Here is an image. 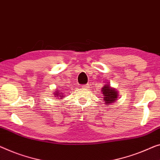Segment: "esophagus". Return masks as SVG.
Wrapping results in <instances>:
<instances>
[{
    "mask_svg": "<svg viewBox=\"0 0 160 160\" xmlns=\"http://www.w3.org/2000/svg\"><path fill=\"white\" fill-rule=\"evenodd\" d=\"M81 88H82V89H88L89 88V85H88V84L87 85H83L81 86Z\"/></svg>",
    "mask_w": 160,
    "mask_h": 160,
    "instance_id": "34e87169",
    "label": "esophagus"
}]
</instances>
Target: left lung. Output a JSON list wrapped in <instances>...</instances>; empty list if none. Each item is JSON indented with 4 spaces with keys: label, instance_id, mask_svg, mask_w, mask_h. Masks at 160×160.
Here are the masks:
<instances>
[{
    "label": "left lung",
    "instance_id": "left-lung-1",
    "mask_svg": "<svg viewBox=\"0 0 160 160\" xmlns=\"http://www.w3.org/2000/svg\"><path fill=\"white\" fill-rule=\"evenodd\" d=\"M101 91L103 95L104 103L106 105L113 103L117 100L118 96V91H116L115 88H112L109 84L105 85L102 88Z\"/></svg>",
    "mask_w": 160,
    "mask_h": 160
}]
</instances>
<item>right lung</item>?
I'll return each mask as SVG.
<instances>
[{
	"mask_svg": "<svg viewBox=\"0 0 160 160\" xmlns=\"http://www.w3.org/2000/svg\"><path fill=\"white\" fill-rule=\"evenodd\" d=\"M55 92H56V93H54V95H55V97H57L56 98H60V99H62L64 97L63 95H63V92H59V91H57Z\"/></svg>",
	"mask_w": 160,
	"mask_h": 160,
	"instance_id": "1",
	"label": "right lung"
}]
</instances>
